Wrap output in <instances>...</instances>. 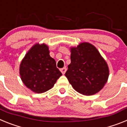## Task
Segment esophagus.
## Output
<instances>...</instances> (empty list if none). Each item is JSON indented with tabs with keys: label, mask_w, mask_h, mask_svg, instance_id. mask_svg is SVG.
I'll return each instance as SVG.
<instances>
[{
	"label": "esophagus",
	"mask_w": 127,
	"mask_h": 127,
	"mask_svg": "<svg viewBox=\"0 0 127 127\" xmlns=\"http://www.w3.org/2000/svg\"><path fill=\"white\" fill-rule=\"evenodd\" d=\"M60 71L62 72V73L63 74H64L65 73L66 70H67V68L66 67H64V68H62V69H60Z\"/></svg>",
	"instance_id": "esophagus-1"
}]
</instances>
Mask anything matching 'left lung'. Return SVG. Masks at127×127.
Returning <instances> with one entry per match:
<instances>
[{"label":"left lung","mask_w":127,"mask_h":127,"mask_svg":"<svg viewBox=\"0 0 127 127\" xmlns=\"http://www.w3.org/2000/svg\"><path fill=\"white\" fill-rule=\"evenodd\" d=\"M70 61L65 76L77 92L92 95L104 87L108 79L109 68L94 46L83 42L71 48Z\"/></svg>","instance_id":"obj_1"}]
</instances>
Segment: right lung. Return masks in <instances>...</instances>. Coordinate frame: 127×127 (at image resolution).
<instances>
[{
	"instance_id": "obj_1",
	"label": "right lung",
	"mask_w": 127,
	"mask_h": 127,
	"mask_svg": "<svg viewBox=\"0 0 127 127\" xmlns=\"http://www.w3.org/2000/svg\"><path fill=\"white\" fill-rule=\"evenodd\" d=\"M20 74L26 86L37 94L51 89L62 75L44 44H36L26 54L20 64Z\"/></svg>"
}]
</instances>
